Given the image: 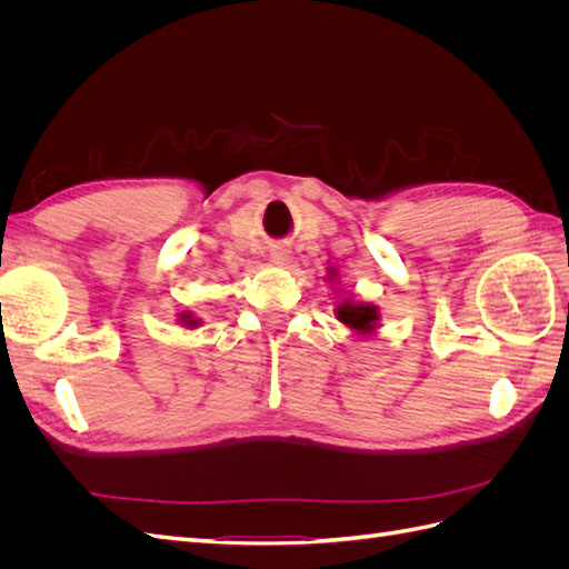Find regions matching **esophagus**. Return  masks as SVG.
<instances>
[{
  "mask_svg": "<svg viewBox=\"0 0 569 569\" xmlns=\"http://www.w3.org/2000/svg\"><path fill=\"white\" fill-rule=\"evenodd\" d=\"M270 256H272V263H278V266H287V261H289V253L284 249H274Z\"/></svg>",
  "mask_w": 569,
  "mask_h": 569,
  "instance_id": "1",
  "label": "esophagus"
}]
</instances>
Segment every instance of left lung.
<instances>
[{"mask_svg":"<svg viewBox=\"0 0 569 569\" xmlns=\"http://www.w3.org/2000/svg\"><path fill=\"white\" fill-rule=\"evenodd\" d=\"M337 318L353 327L358 332H372L375 330V322H377V308L375 306H366V303H343L339 306Z\"/></svg>","mask_w":569,"mask_h":569,"instance_id":"left-lung-1","label":"left lung"}]
</instances>
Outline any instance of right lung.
Returning a JSON list of instances; mask_svg holds the SVG:
<instances>
[{
    "label": "right lung",
    "mask_w": 569,
    "mask_h": 569,
    "mask_svg": "<svg viewBox=\"0 0 569 569\" xmlns=\"http://www.w3.org/2000/svg\"><path fill=\"white\" fill-rule=\"evenodd\" d=\"M184 325H197V320H192V316H184Z\"/></svg>",
    "instance_id": "1"
}]
</instances>
